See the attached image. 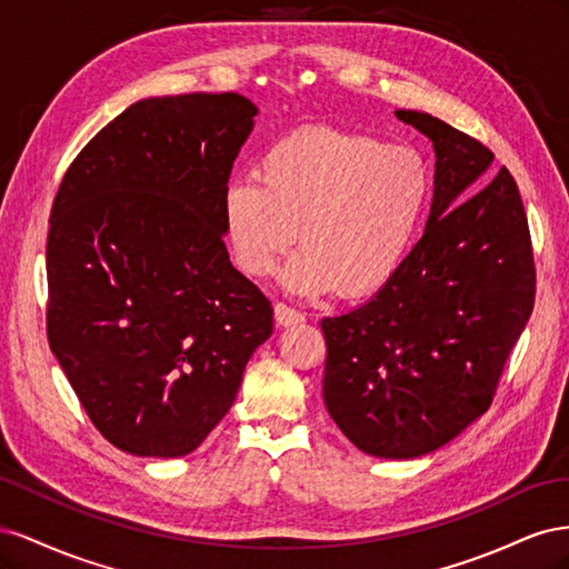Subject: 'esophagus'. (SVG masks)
Returning a JSON list of instances; mask_svg holds the SVG:
<instances>
[{"label":"esophagus","instance_id":"obj_1","mask_svg":"<svg viewBox=\"0 0 569 569\" xmlns=\"http://www.w3.org/2000/svg\"><path fill=\"white\" fill-rule=\"evenodd\" d=\"M274 320H278V325L287 327V325H297V322H303L306 316L299 311V308H291L282 301L274 303Z\"/></svg>","mask_w":569,"mask_h":569}]
</instances>
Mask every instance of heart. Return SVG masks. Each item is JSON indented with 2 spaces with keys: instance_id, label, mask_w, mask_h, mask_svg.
<instances>
[{
  "instance_id": "obj_1",
  "label": "heart",
  "mask_w": 569,
  "mask_h": 569,
  "mask_svg": "<svg viewBox=\"0 0 569 569\" xmlns=\"http://www.w3.org/2000/svg\"><path fill=\"white\" fill-rule=\"evenodd\" d=\"M253 176L222 194L234 261L263 278L299 239L303 249L282 280L311 297L382 291L406 266L432 199V173L418 149L335 128L278 137Z\"/></svg>"
}]
</instances>
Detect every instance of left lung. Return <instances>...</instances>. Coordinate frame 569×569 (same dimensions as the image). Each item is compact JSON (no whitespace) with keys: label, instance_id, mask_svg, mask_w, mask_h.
<instances>
[{"label":"left lung","instance_id":"obj_1","mask_svg":"<svg viewBox=\"0 0 569 569\" xmlns=\"http://www.w3.org/2000/svg\"><path fill=\"white\" fill-rule=\"evenodd\" d=\"M396 116L435 144L432 213L382 291L322 318V396L360 451L418 458L489 410L531 316L537 268L518 184L508 168L486 181L491 149L429 113Z\"/></svg>","mask_w":569,"mask_h":569}]
</instances>
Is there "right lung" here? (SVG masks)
Returning <instances> with one entry per match:
<instances>
[{
	"instance_id": "right-lung-1",
	"label": "right lung",
	"mask_w": 569,
	"mask_h": 569,
	"mask_svg": "<svg viewBox=\"0 0 569 569\" xmlns=\"http://www.w3.org/2000/svg\"><path fill=\"white\" fill-rule=\"evenodd\" d=\"M256 113L234 92L137 101L82 147L51 203L49 349L126 453H192L272 332L270 301L222 239Z\"/></svg>"
}]
</instances>
